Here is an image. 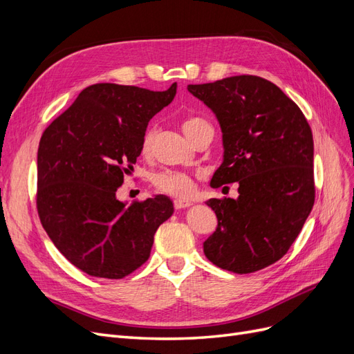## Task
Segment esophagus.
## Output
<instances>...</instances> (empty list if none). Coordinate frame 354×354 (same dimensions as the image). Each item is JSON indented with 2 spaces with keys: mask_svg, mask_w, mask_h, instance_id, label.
<instances>
[{
  "mask_svg": "<svg viewBox=\"0 0 354 354\" xmlns=\"http://www.w3.org/2000/svg\"><path fill=\"white\" fill-rule=\"evenodd\" d=\"M192 205L190 201H186V199H174V208L176 209H183V208H187Z\"/></svg>",
  "mask_w": 354,
  "mask_h": 354,
  "instance_id": "34e87169",
  "label": "esophagus"
}]
</instances>
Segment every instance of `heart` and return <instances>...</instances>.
Wrapping results in <instances>:
<instances>
[{
    "label": "heart",
    "mask_w": 354,
    "mask_h": 354,
    "mask_svg": "<svg viewBox=\"0 0 354 354\" xmlns=\"http://www.w3.org/2000/svg\"><path fill=\"white\" fill-rule=\"evenodd\" d=\"M205 122L201 118H189L183 122V130L186 136L190 138L194 136L202 125H205ZM153 143V130L149 128V130L145 133L142 138V153L147 155L151 152ZM153 187L160 192V194H167L176 198H189L192 194L195 192V177L190 176L189 173H185V171H178V169H164L156 173L152 178Z\"/></svg>",
    "instance_id": "obj_1"
}]
</instances>
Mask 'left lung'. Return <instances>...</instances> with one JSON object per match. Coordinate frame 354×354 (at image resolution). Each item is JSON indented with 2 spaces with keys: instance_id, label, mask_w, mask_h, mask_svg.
<instances>
[{
  "instance_id": "obj_1",
  "label": "left lung",
  "mask_w": 354,
  "mask_h": 354,
  "mask_svg": "<svg viewBox=\"0 0 354 354\" xmlns=\"http://www.w3.org/2000/svg\"><path fill=\"white\" fill-rule=\"evenodd\" d=\"M187 90L221 127L223 164L211 186L239 185L236 199L207 201L218 224L203 252L224 270H261L288 252L313 208L312 128L277 85L255 75L190 84Z\"/></svg>"
}]
</instances>
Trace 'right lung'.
I'll return each mask as SVG.
<instances>
[{
    "instance_id": "obj_1",
    "label": "right lung",
    "mask_w": 354,
    "mask_h": 354,
    "mask_svg": "<svg viewBox=\"0 0 354 354\" xmlns=\"http://www.w3.org/2000/svg\"><path fill=\"white\" fill-rule=\"evenodd\" d=\"M165 91L94 84L42 133L37 208L56 248L80 270L122 279L151 255L158 227L174 212L156 195L130 207L116 190L142 153L149 121L173 102Z\"/></svg>"
}]
</instances>
